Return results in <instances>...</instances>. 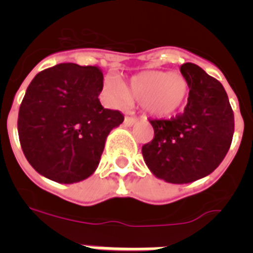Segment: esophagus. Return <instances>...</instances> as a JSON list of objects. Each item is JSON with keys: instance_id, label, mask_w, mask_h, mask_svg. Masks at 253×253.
<instances>
[{"instance_id": "34e87169", "label": "esophagus", "mask_w": 253, "mask_h": 253, "mask_svg": "<svg viewBox=\"0 0 253 253\" xmlns=\"http://www.w3.org/2000/svg\"><path fill=\"white\" fill-rule=\"evenodd\" d=\"M137 122L138 119L137 118H134V116H125V119H124V124L128 125V126H131V125H134Z\"/></svg>"}]
</instances>
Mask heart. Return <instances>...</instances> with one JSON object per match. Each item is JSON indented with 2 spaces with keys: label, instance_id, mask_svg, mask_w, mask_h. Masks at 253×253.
Masks as SVG:
<instances>
[{
  "label": "heart",
  "instance_id": "b5f03b06",
  "mask_svg": "<svg viewBox=\"0 0 253 253\" xmlns=\"http://www.w3.org/2000/svg\"><path fill=\"white\" fill-rule=\"evenodd\" d=\"M105 91L111 101L126 105L130 100L142 102L144 110L158 118H169L182 109L189 95V84L182 75L169 71H146L134 76L128 87L109 78Z\"/></svg>",
  "mask_w": 253,
  "mask_h": 253
}]
</instances>
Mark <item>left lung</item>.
Here are the masks:
<instances>
[{
    "mask_svg": "<svg viewBox=\"0 0 253 253\" xmlns=\"http://www.w3.org/2000/svg\"><path fill=\"white\" fill-rule=\"evenodd\" d=\"M180 71L189 84L184 113L152 119L154 137L142 147L148 169L171 184L205 177L224 160L234 133V115L224 87L194 63Z\"/></svg>",
    "mask_w": 253,
    "mask_h": 253,
    "instance_id": "left-lung-1",
    "label": "left lung"
}]
</instances>
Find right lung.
I'll return each instance as SVG.
<instances>
[{"instance_id": "right-lung-1", "label": "right lung", "mask_w": 253, "mask_h": 253, "mask_svg": "<svg viewBox=\"0 0 253 253\" xmlns=\"http://www.w3.org/2000/svg\"><path fill=\"white\" fill-rule=\"evenodd\" d=\"M104 75L97 66L60 63L38 73L17 118L20 144L40 175L73 184L95 172L107 134L124 122L105 109L99 95Z\"/></svg>"}]
</instances>
